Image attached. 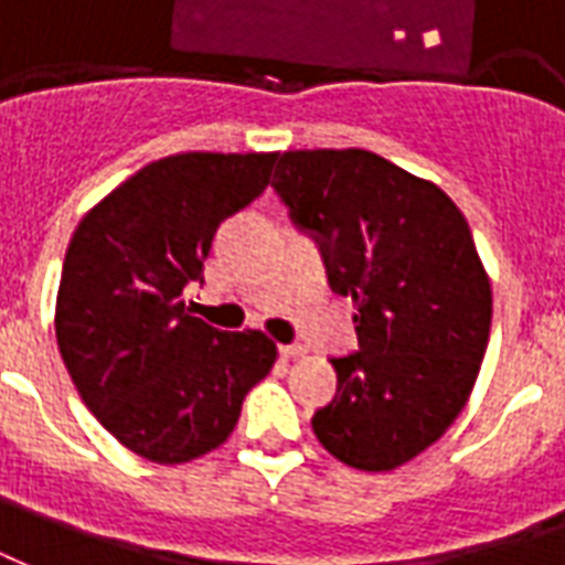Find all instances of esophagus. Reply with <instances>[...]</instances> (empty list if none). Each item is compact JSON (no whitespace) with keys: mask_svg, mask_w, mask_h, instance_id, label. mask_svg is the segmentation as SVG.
I'll return each mask as SVG.
<instances>
[{"mask_svg":"<svg viewBox=\"0 0 565 565\" xmlns=\"http://www.w3.org/2000/svg\"><path fill=\"white\" fill-rule=\"evenodd\" d=\"M279 354H282L286 360H298L307 354V348L303 345H279Z\"/></svg>","mask_w":565,"mask_h":565,"instance_id":"1","label":"esophagus"}]
</instances>
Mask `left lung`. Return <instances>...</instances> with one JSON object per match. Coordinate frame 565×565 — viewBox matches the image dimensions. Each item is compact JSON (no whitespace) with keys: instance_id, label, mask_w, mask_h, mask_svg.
<instances>
[{"instance_id":"left-lung-1","label":"left lung","mask_w":565,"mask_h":565,"mask_svg":"<svg viewBox=\"0 0 565 565\" xmlns=\"http://www.w3.org/2000/svg\"><path fill=\"white\" fill-rule=\"evenodd\" d=\"M274 186L316 232L330 286L354 300L360 351L312 431L348 468L417 459L468 405L491 330V279L459 205L363 148L279 157Z\"/></svg>"}]
</instances>
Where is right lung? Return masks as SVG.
<instances>
[{"label": "right lung", "instance_id": "1", "mask_svg": "<svg viewBox=\"0 0 565 565\" xmlns=\"http://www.w3.org/2000/svg\"><path fill=\"white\" fill-rule=\"evenodd\" d=\"M277 151L154 160L79 220L56 295V339L76 393L113 438L184 465L232 435L277 363L262 330L223 333L184 309L214 232L265 193Z\"/></svg>", "mask_w": 565, "mask_h": 565}]
</instances>
